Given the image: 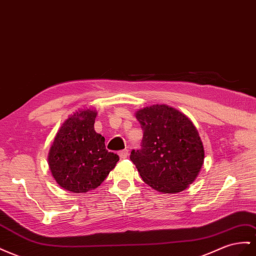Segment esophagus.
I'll return each mask as SVG.
<instances>
[{
    "instance_id": "obj_1",
    "label": "esophagus",
    "mask_w": 256,
    "mask_h": 256,
    "mask_svg": "<svg viewBox=\"0 0 256 256\" xmlns=\"http://www.w3.org/2000/svg\"><path fill=\"white\" fill-rule=\"evenodd\" d=\"M118 155H120V157L122 158V160H125V158H127V156H128V150H120V153H118Z\"/></svg>"
}]
</instances>
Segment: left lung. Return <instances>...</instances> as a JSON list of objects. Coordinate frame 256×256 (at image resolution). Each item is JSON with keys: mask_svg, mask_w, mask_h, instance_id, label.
<instances>
[{"mask_svg": "<svg viewBox=\"0 0 256 256\" xmlns=\"http://www.w3.org/2000/svg\"><path fill=\"white\" fill-rule=\"evenodd\" d=\"M143 130L141 150L130 160L143 181L164 194L184 190L202 167L204 150L196 127L183 113L166 104L136 113Z\"/></svg>", "mask_w": 256, "mask_h": 256, "instance_id": "obj_1", "label": "left lung"}]
</instances>
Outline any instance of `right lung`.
I'll list each match as a JSON object with an SVG mask.
<instances>
[{"label":"right lung","instance_id":"1","mask_svg":"<svg viewBox=\"0 0 256 256\" xmlns=\"http://www.w3.org/2000/svg\"><path fill=\"white\" fill-rule=\"evenodd\" d=\"M96 110H80L62 124L48 153L56 182L75 194L94 190L120 160L106 148L104 136L94 131Z\"/></svg>","mask_w":256,"mask_h":256}]
</instances>
